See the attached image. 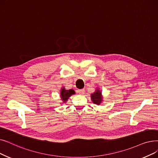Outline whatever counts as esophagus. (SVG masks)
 <instances>
[{
  "instance_id": "1",
  "label": "esophagus",
  "mask_w": 158,
  "mask_h": 158,
  "mask_svg": "<svg viewBox=\"0 0 158 158\" xmlns=\"http://www.w3.org/2000/svg\"><path fill=\"white\" fill-rule=\"evenodd\" d=\"M77 92L80 94H83L85 93V89H80L77 90Z\"/></svg>"
}]
</instances>
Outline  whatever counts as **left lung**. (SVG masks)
<instances>
[{"instance_id":"1","label":"left lung","mask_w":158,"mask_h":158,"mask_svg":"<svg viewBox=\"0 0 158 158\" xmlns=\"http://www.w3.org/2000/svg\"><path fill=\"white\" fill-rule=\"evenodd\" d=\"M91 99L95 104L99 105L101 103L102 101V97L101 95V92L99 89H97L94 93L91 94Z\"/></svg>"}]
</instances>
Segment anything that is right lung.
Listing matches in <instances>:
<instances>
[{
  "label": "right lung",
  "mask_w": 158,
  "mask_h": 158,
  "mask_svg": "<svg viewBox=\"0 0 158 158\" xmlns=\"http://www.w3.org/2000/svg\"><path fill=\"white\" fill-rule=\"evenodd\" d=\"M75 94V91L73 89H70V90H66L64 88H62L60 90V98L61 100L63 101V102H66L68 98L70 96Z\"/></svg>",
  "instance_id": "obj_1"
}]
</instances>
